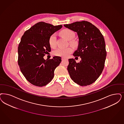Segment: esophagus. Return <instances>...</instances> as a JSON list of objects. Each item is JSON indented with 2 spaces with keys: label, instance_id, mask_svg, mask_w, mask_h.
I'll return each instance as SVG.
<instances>
[{
  "label": "esophagus",
  "instance_id": "obj_1",
  "mask_svg": "<svg viewBox=\"0 0 124 124\" xmlns=\"http://www.w3.org/2000/svg\"><path fill=\"white\" fill-rule=\"evenodd\" d=\"M62 60H65V58H64V57H62Z\"/></svg>",
  "mask_w": 124,
  "mask_h": 124
}]
</instances>
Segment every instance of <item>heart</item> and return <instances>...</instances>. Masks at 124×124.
Here are the masks:
<instances>
[{
    "label": "heart",
    "instance_id": "1",
    "mask_svg": "<svg viewBox=\"0 0 124 124\" xmlns=\"http://www.w3.org/2000/svg\"><path fill=\"white\" fill-rule=\"evenodd\" d=\"M61 34L69 40H71L75 37V33L72 30L70 29H65L62 31ZM57 36L56 33L52 34L49 38V43L51 47L55 46L56 44ZM73 52V48L71 47H59L56 48L53 52V54L54 55L61 56L63 57H68Z\"/></svg>",
    "mask_w": 124,
    "mask_h": 124
}]
</instances>
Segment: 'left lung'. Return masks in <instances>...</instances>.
Instances as JSON below:
<instances>
[{
  "instance_id": "obj_1",
  "label": "left lung",
  "mask_w": 124,
  "mask_h": 124,
  "mask_svg": "<svg viewBox=\"0 0 124 124\" xmlns=\"http://www.w3.org/2000/svg\"><path fill=\"white\" fill-rule=\"evenodd\" d=\"M64 26L77 32L78 47L73 55L81 59L79 63L69 59L67 70L70 77L79 85H90L98 79L104 67L107 52L103 36L97 27L87 21Z\"/></svg>"
}]
</instances>
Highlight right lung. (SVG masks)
Returning <instances> with one entry per match:
<instances>
[{
  "instance_id": "add662e5",
  "label": "right lung",
  "mask_w": 124,
  "mask_h": 124,
  "mask_svg": "<svg viewBox=\"0 0 124 124\" xmlns=\"http://www.w3.org/2000/svg\"><path fill=\"white\" fill-rule=\"evenodd\" d=\"M62 27L39 22L26 30L18 47V63L22 74L31 84L46 85L51 81L54 71L61 61V57L45 60L43 57L51 51L49 38Z\"/></svg>"
}]
</instances>
